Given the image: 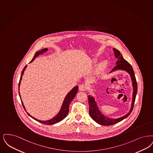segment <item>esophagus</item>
Segmentation results:
<instances>
[{"label":"esophagus","instance_id":"obj_1","mask_svg":"<svg viewBox=\"0 0 153 153\" xmlns=\"http://www.w3.org/2000/svg\"><path fill=\"white\" fill-rule=\"evenodd\" d=\"M87 89V86L85 84H81L79 86V90L80 91H85Z\"/></svg>","mask_w":153,"mask_h":153}]
</instances>
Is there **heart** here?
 Segmentation results:
<instances>
[{
    "instance_id": "heart-1",
    "label": "heart",
    "mask_w": 153,
    "mask_h": 153,
    "mask_svg": "<svg viewBox=\"0 0 153 153\" xmlns=\"http://www.w3.org/2000/svg\"><path fill=\"white\" fill-rule=\"evenodd\" d=\"M106 62H107V61L106 60H104L102 62H101L98 66V69H101V68L104 67V66L106 64Z\"/></svg>"
}]
</instances>
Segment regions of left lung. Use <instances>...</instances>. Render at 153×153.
<instances>
[{
    "mask_svg": "<svg viewBox=\"0 0 153 153\" xmlns=\"http://www.w3.org/2000/svg\"><path fill=\"white\" fill-rule=\"evenodd\" d=\"M113 51L114 52L115 57L117 59V61L116 62V66L113 68V69L111 70L110 73L116 71L117 70H123L127 72L130 74L131 77V79L132 81V84L133 87V100H132L131 109L128 113H127L126 114L124 115L123 116L121 117L116 118V119H113V118H109L105 116L103 114H102L100 110L98 109L94 98L91 96H88V102H89V112L90 116L91 117V118L94 121L98 123V124L104 125V126H110V125L116 124L118 122L121 121L125 118H127L133 109L135 97L137 93V82L136 81L134 72L133 71V68L128 61L123 59L122 55L119 51H118L116 48H113Z\"/></svg>",
    "mask_w": 153,
    "mask_h": 153,
    "instance_id": "obj_1",
    "label": "left lung"
}]
</instances>
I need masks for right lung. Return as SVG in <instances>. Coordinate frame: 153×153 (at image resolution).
Here are the masks:
<instances>
[{
  "label": "right lung",
  "mask_w": 153,
  "mask_h": 153,
  "mask_svg": "<svg viewBox=\"0 0 153 153\" xmlns=\"http://www.w3.org/2000/svg\"><path fill=\"white\" fill-rule=\"evenodd\" d=\"M48 51V48H44V49H42L41 51H39L38 52H37L36 53H35V55L34 56V57H33L32 60H31L30 63L32 62V61H33L35 58L37 56H38L39 55H42L44 54V53H45L47 51ZM27 67V65H25V68H23L22 72V74H21V76H20V81H19V86H20V81L22 80V76H23V74H24V72H25L26 68ZM78 89H79V86H76L75 87H74V88L69 92L68 93L67 96L65 97V98L64 100V102L62 103V106H61V109L60 110L59 113L56 116L54 117L53 118L49 120H47V121H40L39 120H37L36 118H35L34 117L31 116V115L30 114H28L27 111V113L28 114V116L31 117V118H32L33 119H34L35 120H36L37 121H38L39 122H40V123H42L43 124H45V125H53V124H55L56 123H58V122H60L61 121H62L63 119H64L66 116H67L68 114V112H69V104L71 102V101L74 100V98L76 94H77V91H78ZM19 96H20V94H19ZM22 104L23 105V106L25 109V106L23 104L22 101ZM26 111V110H25Z\"/></svg>",
  "instance_id": "1"
}]
</instances>
